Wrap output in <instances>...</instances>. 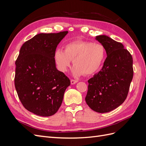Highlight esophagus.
I'll return each instance as SVG.
<instances>
[{"mask_svg": "<svg viewBox=\"0 0 146 146\" xmlns=\"http://www.w3.org/2000/svg\"><path fill=\"white\" fill-rule=\"evenodd\" d=\"M77 80H73V79H72L71 80H70V83H71V85H74V84H76V83H77Z\"/></svg>", "mask_w": 146, "mask_h": 146, "instance_id": "esophagus-1", "label": "esophagus"}]
</instances>
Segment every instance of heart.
<instances>
[{
    "mask_svg": "<svg viewBox=\"0 0 146 146\" xmlns=\"http://www.w3.org/2000/svg\"><path fill=\"white\" fill-rule=\"evenodd\" d=\"M105 57V50L100 43L85 41H73L66 43L64 50L56 49L54 58L60 71L65 72L73 59L75 76L91 75L100 68Z\"/></svg>",
    "mask_w": 146,
    "mask_h": 146,
    "instance_id": "1",
    "label": "heart"
}]
</instances>
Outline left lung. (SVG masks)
I'll list each match as a JSON object with an SVG mask.
<instances>
[{"mask_svg":"<svg viewBox=\"0 0 146 146\" xmlns=\"http://www.w3.org/2000/svg\"><path fill=\"white\" fill-rule=\"evenodd\" d=\"M96 39L104 46L107 57L102 69L88 80L85 100L94 111L104 113L126 99L133 76V58L122 43L109 36L99 35Z\"/></svg>","mask_w":146,"mask_h":146,"instance_id":"obj_1","label":"left lung"}]
</instances>
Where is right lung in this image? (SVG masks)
Wrapping results in <instances>:
<instances>
[{
	"mask_svg": "<svg viewBox=\"0 0 146 146\" xmlns=\"http://www.w3.org/2000/svg\"><path fill=\"white\" fill-rule=\"evenodd\" d=\"M68 33H39L20 49L15 63V88L24 108L36 115L55 114L70 84L69 78L57 70L54 58L57 46Z\"/></svg>",
	"mask_w": 146,
	"mask_h": 146,
	"instance_id": "right-lung-1",
	"label": "right lung"
}]
</instances>
